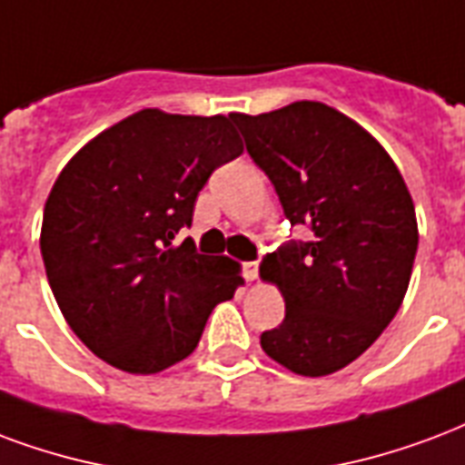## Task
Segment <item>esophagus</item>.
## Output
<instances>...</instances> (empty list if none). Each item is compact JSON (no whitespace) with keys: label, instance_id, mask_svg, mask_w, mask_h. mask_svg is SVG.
<instances>
[{"label":"esophagus","instance_id":"obj_1","mask_svg":"<svg viewBox=\"0 0 465 465\" xmlns=\"http://www.w3.org/2000/svg\"><path fill=\"white\" fill-rule=\"evenodd\" d=\"M242 273L249 283L251 281H256V278H259V263H256V261H246L242 266Z\"/></svg>","mask_w":465,"mask_h":465}]
</instances>
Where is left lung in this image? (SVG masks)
I'll return each mask as SVG.
<instances>
[{
    "label": "left lung",
    "instance_id": "8db88e82",
    "mask_svg": "<svg viewBox=\"0 0 465 465\" xmlns=\"http://www.w3.org/2000/svg\"><path fill=\"white\" fill-rule=\"evenodd\" d=\"M233 123L288 222L315 233L261 261V278L285 301L283 322L261 335V347L302 377L338 372L404 301L419 246L411 194L387 150L325 103L233 113Z\"/></svg>",
    "mask_w": 465,
    "mask_h": 465
}]
</instances>
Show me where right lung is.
Returning a JSON list of instances; mask_svg holds the SVG:
<instances>
[{"label":"right lung","instance_id":"1","mask_svg":"<svg viewBox=\"0 0 465 465\" xmlns=\"http://www.w3.org/2000/svg\"><path fill=\"white\" fill-rule=\"evenodd\" d=\"M232 120L140 110L54 182L41 223L51 291L81 342L123 372L192 355L206 318L243 283L239 263L174 243L209 174L243 153Z\"/></svg>","mask_w":465,"mask_h":465}]
</instances>
